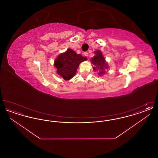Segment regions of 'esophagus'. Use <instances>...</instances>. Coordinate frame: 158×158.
Here are the masks:
<instances>
[{
  "label": "esophagus",
  "instance_id": "34e87169",
  "mask_svg": "<svg viewBox=\"0 0 158 158\" xmlns=\"http://www.w3.org/2000/svg\"><path fill=\"white\" fill-rule=\"evenodd\" d=\"M83 54H84V56H86V57H88V53H87V52H85Z\"/></svg>",
  "mask_w": 158,
  "mask_h": 158
}]
</instances>
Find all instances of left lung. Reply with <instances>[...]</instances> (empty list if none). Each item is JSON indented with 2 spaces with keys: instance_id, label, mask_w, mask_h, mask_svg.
<instances>
[{
  "instance_id": "obj_1",
  "label": "left lung",
  "mask_w": 158,
  "mask_h": 158,
  "mask_svg": "<svg viewBox=\"0 0 158 158\" xmlns=\"http://www.w3.org/2000/svg\"><path fill=\"white\" fill-rule=\"evenodd\" d=\"M95 56L91 58V63L94 66L93 68L94 71H98L97 74L99 76L105 75V70H107L109 66L105 60V58L102 55V53L100 50H96L94 52Z\"/></svg>"
}]
</instances>
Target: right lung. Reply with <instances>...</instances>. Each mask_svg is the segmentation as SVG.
Here are the masks:
<instances>
[{
  "label": "right lung",
  "instance_id": "obj_1",
  "mask_svg": "<svg viewBox=\"0 0 158 158\" xmlns=\"http://www.w3.org/2000/svg\"><path fill=\"white\" fill-rule=\"evenodd\" d=\"M86 60V57L82 56L81 54L68 48L57 57L54 65L57 69V73L65 81H69L75 76L80 63Z\"/></svg>",
  "mask_w": 158,
  "mask_h": 158
}]
</instances>
